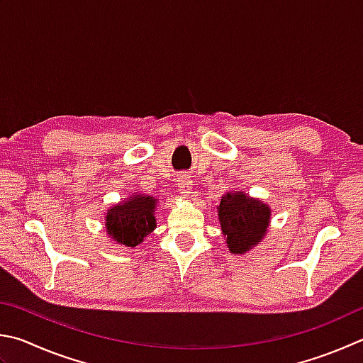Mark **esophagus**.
<instances>
[{"instance_id": "1", "label": "esophagus", "mask_w": 363, "mask_h": 363, "mask_svg": "<svg viewBox=\"0 0 363 363\" xmlns=\"http://www.w3.org/2000/svg\"><path fill=\"white\" fill-rule=\"evenodd\" d=\"M192 189L194 184L186 176H181L179 181H177V192H179L182 196H190L192 195Z\"/></svg>"}]
</instances>
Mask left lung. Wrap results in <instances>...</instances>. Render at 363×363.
Masks as SVG:
<instances>
[{
  "instance_id": "1",
  "label": "left lung",
  "mask_w": 363,
  "mask_h": 363,
  "mask_svg": "<svg viewBox=\"0 0 363 363\" xmlns=\"http://www.w3.org/2000/svg\"><path fill=\"white\" fill-rule=\"evenodd\" d=\"M217 216L225 245L232 254L242 255L259 246L272 222V208L242 190H230L217 204Z\"/></svg>"
}]
</instances>
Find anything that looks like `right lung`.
I'll return each mask as SVG.
<instances>
[{
  "label": "right lung",
  "mask_w": 363,
  "mask_h": 363,
  "mask_svg": "<svg viewBox=\"0 0 363 363\" xmlns=\"http://www.w3.org/2000/svg\"><path fill=\"white\" fill-rule=\"evenodd\" d=\"M159 200L152 195L131 194L113 204L104 216V228L114 245L136 247L157 227L155 211Z\"/></svg>",
  "instance_id": "obj_1"
}]
</instances>
